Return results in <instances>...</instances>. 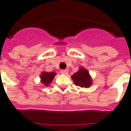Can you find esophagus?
Listing matches in <instances>:
<instances>
[{
  "instance_id": "34e87169",
  "label": "esophagus",
  "mask_w": 131,
  "mask_h": 131,
  "mask_svg": "<svg viewBox=\"0 0 131 131\" xmlns=\"http://www.w3.org/2000/svg\"><path fill=\"white\" fill-rule=\"evenodd\" d=\"M60 72H61V73H62V74H64V75H67L68 73V71L67 70H61V71H60Z\"/></svg>"
}]
</instances>
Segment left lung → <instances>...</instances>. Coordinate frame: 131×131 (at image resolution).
<instances>
[{
  "label": "left lung",
  "instance_id": "obj_1",
  "mask_svg": "<svg viewBox=\"0 0 131 131\" xmlns=\"http://www.w3.org/2000/svg\"><path fill=\"white\" fill-rule=\"evenodd\" d=\"M72 80L75 86L82 88H88L92 84L91 76L89 72L84 68H80L76 73L72 75Z\"/></svg>",
  "mask_w": 131,
  "mask_h": 131
}]
</instances>
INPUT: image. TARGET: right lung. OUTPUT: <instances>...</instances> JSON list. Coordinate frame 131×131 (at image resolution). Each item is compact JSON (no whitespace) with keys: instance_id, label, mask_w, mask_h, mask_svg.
<instances>
[{"instance_id":"add662e5","label":"right lung","mask_w":131,"mask_h":131,"mask_svg":"<svg viewBox=\"0 0 131 131\" xmlns=\"http://www.w3.org/2000/svg\"><path fill=\"white\" fill-rule=\"evenodd\" d=\"M56 73L53 72H42L40 78H41V82L45 86H48L53 80Z\"/></svg>"}]
</instances>
